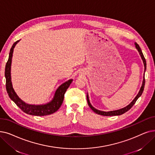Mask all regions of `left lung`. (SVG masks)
<instances>
[{
	"label": "left lung",
	"instance_id": "obj_1",
	"mask_svg": "<svg viewBox=\"0 0 155 155\" xmlns=\"http://www.w3.org/2000/svg\"><path fill=\"white\" fill-rule=\"evenodd\" d=\"M135 45H136V47L137 49L138 50L140 55L141 56V58H142L143 61V63H144V72L146 71V59H145V58L143 55V54L142 52V51H141L140 47L139 46V45L137 44V43H135ZM144 85H145V78H144H144H143V84H142V86H141L140 87V89L137 95L136 96V97L134 98V99L126 107H124V108L122 109H120V110H115V111H107V112H106V111H99L96 108H94V107L91 105V104L90 103V101H89V97H88V95L87 96V103H88V104L89 106V107H91V108L93 110V111L95 112L96 113L98 114V115H103V116H117V115H122V114L125 113V112H127V111H129L131 107L133 106V105L136 103V101L138 99V98L142 95V94L143 92V91H144Z\"/></svg>",
	"mask_w": 155,
	"mask_h": 155
}]
</instances>
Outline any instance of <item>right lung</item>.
<instances>
[{
	"mask_svg": "<svg viewBox=\"0 0 155 155\" xmlns=\"http://www.w3.org/2000/svg\"><path fill=\"white\" fill-rule=\"evenodd\" d=\"M19 42V40L13 44L11 48L9 56L5 64V87L8 95L11 99L15 103V104L21 109L23 112L26 114L35 116H45L48 115L55 113L61 107L64 99V94L72 82L73 80L70 79L65 83L60 85L55 92L54 97L51 101L46 104L42 105H31L26 104L20 99L15 92L11 82V66L12 57L13 49H14L16 44Z\"/></svg>",
	"mask_w": 155,
	"mask_h": 155,
	"instance_id": "add662e5",
	"label": "right lung"
}]
</instances>
